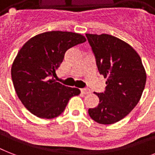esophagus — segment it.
Instances as JSON below:
<instances>
[{
  "label": "esophagus",
  "mask_w": 155,
  "mask_h": 155,
  "mask_svg": "<svg viewBox=\"0 0 155 155\" xmlns=\"http://www.w3.org/2000/svg\"><path fill=\"white\" fill-rule=\"evenodd\" d=\"M80 91H81L83 94H89L90 92H91L90 89H88V88H82Z\"/></svg>",
  "instance_id": "obj_1"
}]
</instances>
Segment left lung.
<instances>
[{"mask_svg": "<svg viewBox=\"0 0 155 155\" xmlns=\"http://www.w3.org/2000/svg\"><path fill=\"white\" fill-rule=\"evenodd\" d=\"M100 73L107 79L104 93L94 92L99 104L88 109L92 120L111 125L126 117L141 99L147 72L137 52L112 35L86 34Z\"/></svg>", "mask_w": 155, "mask_h": 155, "instance_id": "8db88e82", "label": "left lung"}]
</instances>
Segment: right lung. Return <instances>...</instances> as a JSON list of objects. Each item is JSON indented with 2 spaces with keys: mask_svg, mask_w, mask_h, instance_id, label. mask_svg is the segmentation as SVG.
<instances>
[{
  "mask_svg": "<svg viewBox=\"0 0 155 155\" xmlns=\"http://www.w3.org/2000/svg\"><path fill=\"white\" fill-rule=\"evenodd\" d=\"M86 41L84 35L48 31L31 38L18 51L11 68L13 87L23 105L38 117L51 119L65 109L71 97L80 95L51 78L66 51Z\"/></svg>",
  "mask_w": 155,
  "mask_h": 155,
  "instance_id": "right-lung-1",
  "label": "right lung"
}]
</instances>
